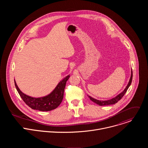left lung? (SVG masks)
Segmentation results:
<instances>
[{"label":"left lung","instance_id":"left-lung-1","mask_svg":"<svg viewBox=\"0 0 148 148\" xmlns=\"http://www.w3.org/2000/svg\"><path fill=\"white\" fill-rule=\"evenodd\" d=\"M132 70L131 71V78L130 79V81L128 82V84L127 85V86H126V88L121 93L119 94V95H118L116 97H115V98L111 99H110V100H107V101H99V100H97V99H95L92 97H91L90 96H89V98L90 99L93 101L94 102H95V103L100 105V106H104V105H112V104H115L116 103V102H118L122 97L125 94V93L126 92V91H127L128 88L130 87V86H131V82H132Z\"/></svg>","mask_w":148,"mask_h":148}]
</instances>
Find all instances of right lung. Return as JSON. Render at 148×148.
<instances>
[{"label": "right lung", "mask_w": 148, "mask_h": 148, "mask_svg": "<svg viewBox=\"0 0 148 148\" xmlns=\"http://www.w3.org/2000/svg\"><path fill=\"white\" fill-rule=\"evenodd\" d=\"M70 75L67 76L59 82L54 91L47 96L42 98H33L23 94L18 88L14 81L15 87L20 97L29 107L40 111H49L57 108L62 102L66 82Z\"/></svg>", "instance_id": "right-lung-1"}]
</instances>
